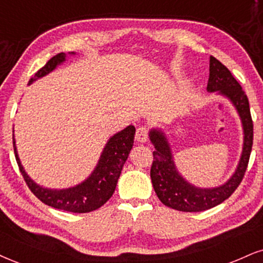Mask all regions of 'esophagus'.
Returning <instances> with one entry per match:
<instances>
[{
  "instance_id": "1",
  "label": "esophagus",
  "mask_w": 263,
  "mask_h": 263,
  "mask_svg": "<svg viewBox=\"0 0 263 263\" xmlns=\"http://www.w3.org/2000/svg\"><path fill=\"white\" fill-rule=\"evenodd\" d=\"M137 141L139 142H146L147 140V128L146 126L141 125L137 129V134H135Z\"/></svg>"
}]
</instances>
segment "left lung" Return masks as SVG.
Wrapping results in <instances>:
<instances>
[{"label": "left lung", "instance_id": "obj_1", "mask_svg": "<svg viewBox=\"0 0 263 263\" xmlns=\"http://www.w3.org/2000/svg\"><path fill=\"white\" fill-rule=\"evenodd\" d=\"M207 91L218 92L233 103L241 119L244 144L240 161L233 176L216 187H197L185 180L178 172L168 139L161 129H151L150 140L155 146L151 166V181L155 193L163 205L183 212H201L212 209L234 193L248 168L250 158L254 124L248 96L229 69L213 56L210 57V77Z\"/></svg>", "mask_w": 263, "mask_h": 263}]
</instances>
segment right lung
Instances as JSON below:
<instances>
[{
	"label": "right lung",
	"instance_id": "1",
	"mask_svg": "<svg viewBox=\"0 0 263 263\" xmlns=\"http://www.w3.org/2000/svg\"><path fill=\"white\" fill-rule=\"evenodd\" d=\"M69 54L76 53L70 52ZM66 57L67 54L64 52L53 56L41 69L35 73L34 78L29 80V84L52 72L54 68L66 61ZM134 135V125H128L123 130L109 138L106 146L103 147L95 170L92 171L89 178L76 186L60 190L40 186L28 176L18 157L14 135H13V147H14L15 160H17L19 171H21L29 189L39 200L53 209L74 213H86L100 209L111 199L117 186V181L121 176L122 168L129 156V152L133 148Z\"/></svg>",
	"mask_w": 263,
	"mask_h": 263
}]
</instances>
